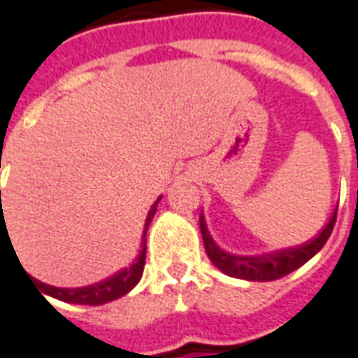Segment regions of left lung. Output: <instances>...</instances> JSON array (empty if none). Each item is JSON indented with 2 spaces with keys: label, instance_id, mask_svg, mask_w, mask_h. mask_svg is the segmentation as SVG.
I'll return each mask as SVG.
<instances>
[{
  "label": "left lung",
  "instance_id": "8db88e82",
  "mask_svg": "<svg viewBox=\"0 0 358 358\" xmlns=\"http://www.w3.org/2000/svg\"><path fill=\"white\" fill-rule=\"evenodd\" d=\"M335 218H337V208L331 214L329 222L324 226V230L320 231L314 240L296 245V248L271 251V253H263V255H234V253H228V251L218 248L216 241L212 240V236L208 234L204 216H201V234H203L204 250L208 253V259L220 268L224 275L243 278V280L267 282V280H277V278L296 271L298 267H302L306 261L314 257L315 253L324 248L327 238L331 236Z\"/></svg>",
  "mask_w": 358,
  "mask_h": 358
}]
</instances>
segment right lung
<instances>
[{
    "label": "right lung",
    "mask_w": 358,
    "mask_h": 358,
    "mask_svg": "<svg viewBox=\"0 0 358 358\" xmlns=\"http://www.w3.org/2000/svg\"><path fill=\"white\" fill-rule=\"evenodd\" d=\"M162 201V196L157 199L152 206V210L148 212L146 226H144V236H142V250L138 253L136 261L130 265L128 268H122L118 271L117 275L105 278L101 282H95L91 287H81V288H58L50 287V285H44L41 280H36L33 277V285H36V290H41V294H48V296L56 298V300H62V302H70V304H83V306H101V304H107V302H113L117 298L124 296L127 292H130L132 288L136 287L138 280L142 278V273H144V265H146V231L150 222L154 218L155 208H157V203ZM7 230V228H5Z\"/></svg>",
    "instance_id": "obj_1"
}]
</instances>
